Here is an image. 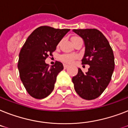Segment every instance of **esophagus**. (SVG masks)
Instances as JSON below:
<instances>
[{
  "label": "esophagus",
  "instance_id": "34e87169",
  "mask_svg": "<svg viewBox=\"0 0 128 128\" xmlns=\"http://www.w3.org/2000/svg\"><path fill=\"white\" fill-rule=\"evenodd\" d=\"M64 69H66V68H68V65H66V64H64Z\"/></svg>",
  "mask_w": 128,
  "mask_h": 128
}]
</instances>
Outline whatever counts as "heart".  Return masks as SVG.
Here are the masks:
<instances>
[{
  "instance_id": "heart-1",
  "label": "heart",
  "mask_w": 128,
  "mask_h": 128,
  "mask_svg": "<svg viewBox=\"0 0 128 128\" xmlns=\"http://www.w3.org/2000/svg\"><path fill=\"white\" fill-rule=\"evenodd\" d=\"M78 38H79V37H74L72 38V41H74L75 39H78ZM76 55L74 54H64L60 56V60L62 62H64V64H70L73 62L75 59L76 58Z\"/></svg>"
}]
</instances>
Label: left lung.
Wrapping results in <instances>:
<instances>
[{
	"instance_id": "left-lung-1",
	"label": "left lung",
	"mask_w": 128,
	"mask_h": 128,
	"mask_svg": "<svg viewBox=\"0 0 128 128\" xmlns=\"http://www.w3.org/2000/svg\"><path fill=\"white\" fill-rule=\"evenodd\" d=\"M84 40L82 64L90 66L86 74L78 69L72 78L74 89L82 98L93 100L100 96L111 80L114 69L112 49L104 35L96 29L73 30Z\"/></svg>"
}]
</instances>
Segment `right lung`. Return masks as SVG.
I'll use <instances>...</instances> for the list:
<instances>
[{
    "mask_svg": "<svg viewBox=\"0 0 128 128\" xmlns=\"http://www.w3.org/2000/svg\"><path fill=\"white\" fill-rule=\"evenodd\" d=\"M70 30L40 26L32 32L22 48L18 68L21 80L32 97L42 99L53 91L57 76L64 66L56 61L50 67L44 60L52 55L57 44Z\"/></svg>",
    "mask_w": 128,
    "mask_h": 128,
    "instance_id": "right-lung-1",
    "label": "right lung"
}]
</instances>
